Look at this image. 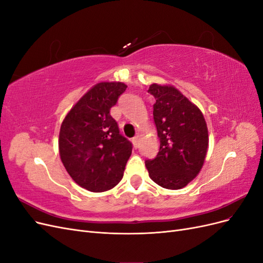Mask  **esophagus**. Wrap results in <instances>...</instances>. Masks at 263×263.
Returning a JSON list of instances; mask_svg holds the SVG:
<instances>
[{
	"label": "esophagus",
	"mask_w": 263,
	"mask_h": 263,
	"mask_svg": "<svg viewBox=\"0 0 263 263\" xmlns=\"http://www.w3.org/2000/svg\"><path fill=\"white\" fill-rule=\"evenodd\" d=\"M139 140H140V136L139 135H136V136H135L133 139H132V141H133V144H134V146L135 147H138V144H139Z\"/></svg>",
	"instance_id": "esophagus-1"
}]
</instances>
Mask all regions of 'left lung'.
Instances as JSON below:
<instances>
[{"label":"left lung","instance_id":"1","mask_svg":"<svg viewBox=\"0 0 263 263\" xmlns=\"http://www.w3.org/2000/svg\"><path fill=\"white\" fill-rule=\"evenodd\" d=\"M154 119L160 149L147 160L150 179L169 190L186 186L200 173L209 148V129L201 109L176 86L153 83Z\"/></svg>","mask_w":263,"mask_h":263}]
</instances>
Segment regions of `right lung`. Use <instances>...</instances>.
<instances>
[{
  "instance_id": "obj_1",
  "label": "right lung",
  "mask_w": 263,
  "mask_h": 263,
  "mask_svg": "<svg viewBox=\"0 0 263 263\" xmlns=\"http://www.w3.org/2000/svg\"><path fill=\"white\" fill-rule=\"evenodd\" d=\"M127 85L100 82L72 106L61 124L59 155L70 177L91 192H104L122 180L132 144L119 134L109 109Z\"/></svg>"
}]
</instances>
